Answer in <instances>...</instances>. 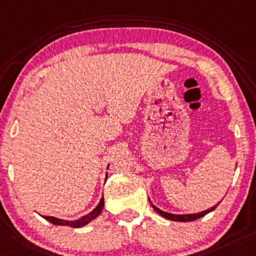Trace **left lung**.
I'll list each match as a JSON object with an SVG mask.
<instances>
[{"mask_svg":"<svg viewBox=\"0 0 256 256\" xmlns=\"http://www.w3.org/2000/svg\"><path fill=\"white\" fill-rule=\"evenodd\" d=\"M150 202V200H149ZM218 202V204H220ZM150 204H152V202H150ZM213 206V208H210V210H204V212H200V213H196V214H181V216H178V214H171V213H168V212H164V210H160L158 208H156L155 205H152V208L156 210V212L160 214V216H164L165 218H168V220H171V221H178V222H190V221H194V220H198V218H200L202 216H205L206 214L212 212V210H214L216 208V206Z\"/></svg>","mask_w":256,"mask_h":256,"instance_id":"left-lung-1","label":"left lung"}]
</instances>
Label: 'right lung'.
<instances>
[{"label": "right lung", "instance_id": "add662e5", "mask_svg": "<svg viewBox=\"0 0 256 256\" xmlns=\"http://www.w3.org/2000/svg\"><path fill=\"white\" fill-rule=\"evenodd\" d=\"M104 200L102 196L98 206H96L92 212H90L88 214H86V216H82L80 220H76V221H64V220H62V218H56L54 216H43V218L54 226H72V228H80V226H84L85 224H88V222H91L92 220H94L96 218H98L99 214L101 213V210L104 208Z\"/></svg>", "mask_w": 256, "mask_h": 256}]
</instances>
